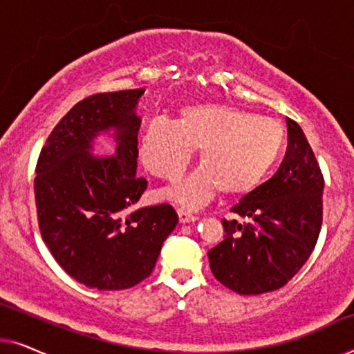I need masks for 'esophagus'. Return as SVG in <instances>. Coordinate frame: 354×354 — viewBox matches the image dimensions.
Wrapping results in <instances>:
<instances>
[{"instance_id": "esophagus-1", "label": "esophagus", "mask_w": 354, "mask_h": 354, "mask_svg": "<svg viewBox=\"0 0 354 354\" xmlns=\"http://www.w3.org/2000/svg\"><path fill=\"white\" fill-rule=\"evenodd\" d=\"M177 214H178V221H180L182 224H187V222H195L196 221V216L190 214V212H185L183 209H178Z\"/></svg>"}]
</instances>
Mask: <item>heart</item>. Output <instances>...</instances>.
Returning <instances> with one entry per match:
<instances>
[{"label": "heart", "instance_id": "b5f03b06", "mask_svg": "<svg viewBox=\"0 0 354 354\" xmlns=\"http://www.w3.org/2000/svg\"><path fill=\"white\" fill-rule=\"evenodd\" d=\"M287 133L282 124L225 104H192L178 122L151 119L140 140V158L154 176L174 180L201 148V167L166 188L162 195L198 207L219 190L227 196L253 192L282 156Z\"/></svg>", "mask_w": 354, "mask_h": 354}]
</instances>
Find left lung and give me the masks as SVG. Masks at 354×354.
<instances>
[{
  "label": "left lung",
  "mask_w": 354,
  "mask_h": 354,
  "mask_svg": "<svg viewBox=\"0 0 354 354\" xmlns=\"http://www.w3.org/2000/svg\"><path fill=\"white\" fill-rule=\"evenodd\" d=\"M288 147L279 171L222 219L224 240L209 250L214 277L232 292L282 288L303 268L322 225L324 176L299 125L287 119Z\"/></svg>",
  "instance_id": "1"
}]
</instances>
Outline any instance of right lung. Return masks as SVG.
<instances>
[{
	"label": "right lung",
	"instance_id": "1",
	"mask_svg": "<svg viewBox=\"0 0 354 354\" xmlns=\"http://www.w3.org/2000/svg\"><path fill=\"white\" fill-rule=\"evenodd\" d=\"M143 88L96 93L62 118L35 169L38 227L57 264L98 290L135 287L153 272L178 216L167 203L132 209L148 182L137 177ZM115 130L114 157L89 154L101 131Z\"/></svg>",
	"mask_w": 354,
	"mask_h": 354
}]
</instances>
